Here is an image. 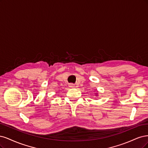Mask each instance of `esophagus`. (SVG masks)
Listing matches in <instances>:
<instances>
[{"instance_id":"obj_1","label":"esophagus","mask_w":148,"mask_h":148,"mask_svg":"<svg viewBox=\"0 0 148 148\" xmlns=\"http://www.w3.org/2000/svg\"><path fill=\"white\" fill-rule=\"evenodd\" d=\"M69 87L70 88H74V85L73 84H70L69 85Z\"/></svg>"}]
</instances>
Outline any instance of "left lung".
<instances>
[{"label":"left lung","mask_w":148,"mask_h":148,"mask_svg":"<svg viewBox=\"0 0 148 148\" xmlns=\"http://www.w3.org/2000/svg\"><path fill=\"white\" fill-rule=\"evenodd\" d=\"M95 95H96V96L97 97L98 96V92L97 93H95Z\"/></svg>","instance_id":"8db88e82"}]
</instances>
